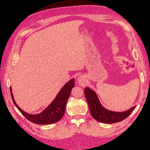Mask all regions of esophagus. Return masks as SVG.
<instances>
[{"label": "esophagus", "instance_id": "34e87169", "mask_svg": "<svg viewBox=\"0 0 150 150\" xmlns=\"http://www.w3.org/2000/svg\"><path fill=\"white\" fill-rule=\"evenodd\" d=\"M78 82L79 83V84L83 86L85 85L86 84V79L85 77L83 76V75H81V76H79L78 77Z\"/></svg>", "mask_w": 150, "mask_h": 150}]
</instances>
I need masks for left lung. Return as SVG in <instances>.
Segmentation results:
<instances>
[{"label": "left lung", "mask_w": 150, "mask_h": 150, "mask_svg": "<svg viewBox=\"0 0 150 150\" xmlns=\"http://www.w3.org/2000/svg\"><path fill=\"white\" fill-rule=\"evenodd\" d=\"M85 97L88 104L90 113L98 122L112 124L125 120L131 114L136 106L123 112H117L105 108L101 105L96 93L90 88H85Z\"/></svg>", "instance_id": "8db88e82"}]
</instances>
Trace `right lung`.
Returning a JSON list of instances; mask_svg holds the SVG:
<instances>
[{
	"mask_svg": "<svg viewBox=\"0 0 150 150\" xmlns=\"http://www.w3.org/2000/svg\"><path fill=\"white\" fill-rule=\"evenodd\" d=\"M74 79H71L69 81L63 86L59 93L57 94L55 98L43 112L37 115L28 114L18 107L14 100L13 94L12 93V88L11 89V94L13 102L16 106L21 113L30 122L38 125H49L56 123L64 115L67 102L70 96L71 90L75 86Z\"/></svg>",
	"mask_w": 150,
	"mask_h": 150,
	"instance_id": "right-lung-1",
	"label": "right lung"
}]
</instances>
